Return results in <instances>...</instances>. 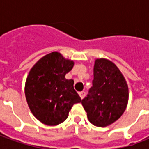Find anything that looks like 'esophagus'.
Returning a JSON list of instances; mask_svg holds the SVG:
<instances>
[{
    "mask_svg": "<svg viewBox=\"0 0 149 149\" xmlns=\"http://www.w3.org/2000/svg\"><path fill=\"white\" fill-rule=\"evenodd\" d=\"M79 95H80V97H81V99H83L84 97V96H85V92H84V91H81V92L79 93Z\"/></svg>",
    "mask_w": 149,
    "mask_h": 149,
    "instance_id": "esophagus-1",
    "label": "esophagus"
}]
</instances>
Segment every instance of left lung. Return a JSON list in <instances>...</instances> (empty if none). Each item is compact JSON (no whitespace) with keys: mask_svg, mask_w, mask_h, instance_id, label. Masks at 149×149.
Returning a JSON list of instances; mask_svg holds the SVG:
<instances>
[{"mask_svg":"<svg viewBox=\"0 0 149 149\" xmlns=\"http://www.w3.org/2000/svg\"><path fill=\"white\" fill-rule=\"evenodd\" d=\"M128 100V84L118 68L106 59L96 60L93 85L81 101L88 120L98 127L111 125L124 113Z\"/></svg>","mask_w":149,"mask_h":149,"instance_id":"1","label":"left lung"}]
</instances>
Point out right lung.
Wrapping results in <instances>:
<instances>
[{
  "label": "right lung",
  "mask_w": 149,
  "mask_h": 149,
  "mask_svg": "<svg viewBox=\"0 0 149 149\" xmlns=\"http://www.w3.org/2000/svg\"><path fill=\"white\" fill-rule=\"evenodd\" d=\"M74 62L53 52L35 64L25 83V97L34 116L47 125H57L68 118L74 104L81 102L73 80L65 79Z\"/></svg>",
  "instance_id": "obj_1"
}]
</instances>
